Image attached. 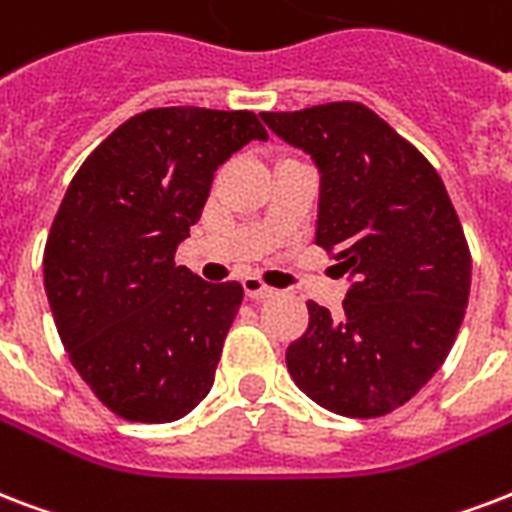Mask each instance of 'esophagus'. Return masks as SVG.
<instances>
[{"mask_svg": "<svg viewBox=\"0 0 512 512\" xmlns=\"http://www.w3.org/2000/svg\"><path fill=\"white\" fill-rule=\"evenodd\" d=\"M241 284H244V292H247L249 298L263 300V298H273V295H276V290H273V287H268V284H265L260 276H244V279H241Z\"/></svg>", "mask_w": 512, "mask_h": 512, "instance_id": "obj_1", "label": "esophagus"}]
</instances>
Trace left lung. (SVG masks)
Here are the masks:
<instances>
[{
    "mask_svg": "<svg viewBox=\"0 0 512 512\" xmlns=\"http://www.w3.org/2000/svg\"><path fill=\"white\" fill-rule=\"evenodd\" d=\"M263 120L317 163V244L357 279L341 317L308 300L287 370L327 411L386 416L438 373L456 341L473 279L462 222L432 163L360 101Z\"/></svg>",
    "mask_w": 512,
    "mask_h": 512,
    "instance_id": "left-lung-1",
    "label": "left lung"
}]
</instances>
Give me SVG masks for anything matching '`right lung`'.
Instances as JSON below:
<instances>
[{
	"instance_id": "right-lung-1",
	"label": "right lung",
	"mask_w": 512,
	"mask_h": 512,
	"mask_svg": "<svg viewBox=\"0 0 512 512\" xmlns=\"http://www.w3.org/2000/svg\"><path fill=\"white\" fill-rule=\"evenodd\" d=\"M268 131L249 109L161 107L128 117L83 161L48 233L42 273L74 370L126 421L166 424L201 403L244 287L174 263L214 171Z\"/></svg>"
}]
</instances>
